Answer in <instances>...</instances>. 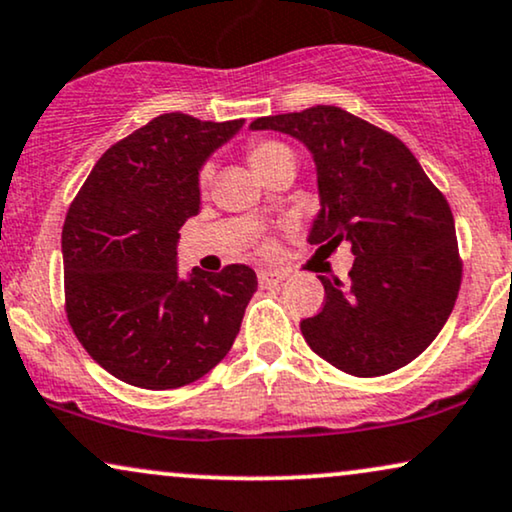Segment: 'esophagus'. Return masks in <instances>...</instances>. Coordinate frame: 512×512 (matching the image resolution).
Wrapping results in <instances>:
<instances>
[{
	"label": "esophagus",
	"mask_w": 512,
	"mask_h": 512,
	"mask_svg": "<svg viewBox=\"0 0 512 512\" xmlns=\"http://www.w3.org/2000/svg\"><path fill=\"white\" fill-rule=\"evenodd\" d=\"M282 280H284L282 272L258 270V284H261V287H275V284H280Z\"/></svg>",
	"instance_id": "1"
}]
</instances>
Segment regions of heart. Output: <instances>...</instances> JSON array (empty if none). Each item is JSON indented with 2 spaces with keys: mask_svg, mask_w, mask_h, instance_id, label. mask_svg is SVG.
<instances>
[{
  "mask_svg": "<svg viewBox=\"0 0 512 512\" xmlns=\"http://www.w3.org/2000/svg\"><path fill=\"white\" fill-rule=\"evenodd\" d=\"M247 159H249L251 169H254V174L261 178L263 183L275 174H282V171H291V174H296L294 150H291L287 143L275 141V138H263V141L251 143L249 150H247ZM197 183H199V188H202V190L209 188V183H211V167H209V164H207V167L199 169ZM261 249L265 251V254H268V251H272V242H263Z\"/></svg>",
  "mask_w": 512,
  "mask_h": 512,
  "instance_id": "1",
  "label": "heart"
}]
</instances>
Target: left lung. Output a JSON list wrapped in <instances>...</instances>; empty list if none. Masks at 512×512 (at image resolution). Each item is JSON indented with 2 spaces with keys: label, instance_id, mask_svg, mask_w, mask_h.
<instances>
[{
  "label": "left lung",
  "instance_id": "8db88e82",
  "mask_svg": "<svg viewBox=\"0 0 512 512\" xmlns=\"http://www.w3.org/2000/svg\"><path fill=\"white\" fill-rule=\"evenodd\" d=\"M308 145L322 211L310 242H350V282L324 284L322 310L301 322L322 360L371 378L416 360L454 308L463 261L447 197L400 138L336 105L258 117Z\"/></svg>",
  "mask_w": 512,
  "mask_h": 512
}]
</instances>
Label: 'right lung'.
<instances>
[{
    "label": "right lung",
    "mask_w": 512,
    "mask_h": 512,
    "mask_svg": "<svg viewBox=\"0 0 512 512\" xmlns=\"http://www.w3.org/2000/svg\"><path fill=\"white\" fill-rule=\"evenodd\" d=\"M244 119L167 112L110 145L63 223L65 315L101 367L136 388L171 390L228 355L256 272L230 263L178 280V230L199 211V167Z\"/></svg>",
    "instance_id": "right-lung-1"
}]
</instances>
